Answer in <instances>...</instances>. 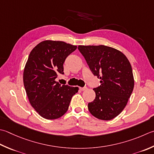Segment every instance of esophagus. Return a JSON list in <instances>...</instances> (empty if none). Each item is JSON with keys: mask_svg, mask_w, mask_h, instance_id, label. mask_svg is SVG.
Masks as SVG:
<instances>
[{"mask_svg": "<svg viewBox=\"0 0 154 154\" xmlns=\"http://www.w3.org/2000/svg\"><path fill=\"white\" fill-rule=\"evenodd\" d=\"M80 90H81V91H85V90H86L87 88V87H80Z\"/></svg>", "mask_w": 154, "mask_h": 154, "instance_id": "obj_1", "label": "esophagus"}]
</instances>
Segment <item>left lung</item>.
I'll use <instances>...</instances> for the list:
<instances>
[{"label": "left lung", "instance_id": "left-lung-1", "mask_svg": "<svg viewBox=\"0 0 154 154\" xmlns=\"http://www.w3.org/2000/svg\"><path fill=\"white\" fill-rule=\"evenodd\" d=\"M93 75L101 79L94 88L95 99L88 103L91 115L108 121L120 114L128 103L134 87L130 63L121 51L105 45H79Z\"/></svg>", "mask_w": 154, "mask_h": 154}]
</instances>
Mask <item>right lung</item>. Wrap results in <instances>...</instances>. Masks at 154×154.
<instances>
[{"label": "right lung", "mask_w": 154, "mask_h": 154, "mask_svg": "<svg viewBox=\"0 0 154 154\" xmlns=\"http://www.w3.org/2000/svg\"><path fill=\"white\" fill-rule=\"evenodd\" d=\"M77 46L63 41L41 42L29 54L23 71V83L30 103L42 117L56 119L67 112L79 87L61 85L55 81L63 74V63Z\"/></svg>", "instance_id": "obj_1"}]
</instances>
